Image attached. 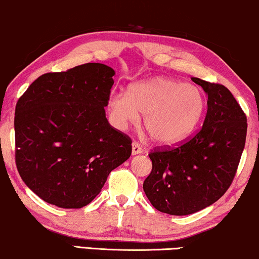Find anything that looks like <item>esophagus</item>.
<instances>
[{
  "instance_id": "obj_1",
  "label": "esophagus",
  "mask_w": 259,
  "mask_h": 259,
  "mask_svg": "<svg viewBox=\"0 0 259 259\" xmlns=\"http://www.w3.org/2000/svg\"><path fill=\"white\" fill-rule=\"evenodd\" d=\"M143 148H141V146L138 143H133L132 144V154L136 155V154H140L143 153Z\"/></svg>"
}]
</instances>
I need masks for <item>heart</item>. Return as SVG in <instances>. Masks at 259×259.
<instances>
[{
	"label": "heart",
	"instance_id": "b5f03b06",
	"mask_svg": "<svg viewBox=\"0 0 259 259\" xmlns=\"http://www.w3.org/2000/svg\"><path fill=\"white\" fill-rule=\"evenodd\" d=\"M205 95L199 87L171 77H154L134 84L125 93H113L108 111L113 123L126 128L144 114L143 125L160 145L178 144L192 133L204 114Z\"/></svg>",
	"mask_w": 259,
	"mask_h": 259
}]
</instances>
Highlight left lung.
<instances>
[{"label":"left lung","mask_w":259,"mask_h":259,"mask_svg":"<svg viewBox=\"0 0 259 259\" xmlns=\"http://www.w3.org/2000/svg\"><path fill=\"white\" fill-rule=\"evenodd\" d=\"M192 81L207 94L203 126L179 145L153 148L143 185L151 204L172 215L203 210L228 191L246 140V115L231 92L221 83Z\"/></svg>","instance_id":"obj_1"}]
</instances>
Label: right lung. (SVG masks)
<instances>
[{
    "label": "right lung",
    "mask_w": 259,
    "mask_h": 259,
    "mask_svg": "<svg viewBox=\"0 0 259 259\" xmlns=\"http://www.w3.org/2000/svg\"><path fill=\"white\" fill-rule=\"evenodd\" d=\"M114 70L84 63L38 76L15 107V162L26 185L62 208L86 206L132 153L106 118Z\"/></svg>",
    "instance_id": "obj_1"
}]
</instances>
